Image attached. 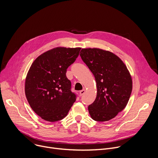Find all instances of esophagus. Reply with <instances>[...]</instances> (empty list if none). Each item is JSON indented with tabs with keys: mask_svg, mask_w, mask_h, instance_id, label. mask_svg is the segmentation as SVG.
<instances>
[{
	"mask_svg": "<svg viewBox=\"0 0 158 158\" xmlns=\"http://www.w3.org/2000/svg\"><path fill=\"white\" fill-rule=\"evenodd\" d=\"M85 90L84 89L81 90V91L79 92V94H80V96H82L85 94Z\"/></svg>",
	"mask_w": 158,
	"mask_h": 158,
	"instance_id": "esophagus-1",
	"label": "esophagus"
}]
</instances>
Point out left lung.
<instances>
[{
  "instance_id": "8db88e82",
  "label": "left lung",
  "mask_w": 158,
  "mask_h": 158,
  "mask_svg": "<svg viewBox=\"0 0 158 158\" xmlns=\"http://www.w3.org/2000/svg\"><path fill=\"white\" fill-rule=\"evenodd\" d=\"M80 56L93 74L97 96L88 106L91 118L107 121L126 106L132 89L131 76L123 60L116 54L98 48L82 49Z\"/></svg>"
}]
</instances>
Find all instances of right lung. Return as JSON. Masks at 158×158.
<instances>
[{"label":"right lung","instance_id":"obj_1","mask_svg":"<svg viewBox=\"0 0 158 158\" xmlns=\"http://www.w3.org/2000/svg\"><path fill=\"white\" fill-rule=\"evenodd\" d=\"M81 49L56 48L32 64L26 78L25 94L32 109L42 119H62L76 101V95L71 92V82L65 74Z\"/></svg>","mask_w":158,"mask_h":158}]
</instances>
